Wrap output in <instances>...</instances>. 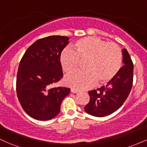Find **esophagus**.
Instances as JSON below:
<instances>
[{"label": "esophagus", "instance_id": "obj_1", "mask_svg": "<svg viewBox=\"0 0 147 147\" xmlns=\"http://www.w3.org/2000/svg\"><path fill=\"white\" fill-rule=\"evenodd\" d=\"M79 91L77 90H76V89H74V88H72L71 89V92H72V93H77Z\"/></svg>", "mask_w": 147, "mask_h": 147}]
</instances>
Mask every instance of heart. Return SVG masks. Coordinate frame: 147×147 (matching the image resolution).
<instances>
[{
    "instance_id": "b5f03b06",
    "label": "heart",
    "mask_w": 147,
    "mask_h": 147,
    "mask_svg": "<svg viewBox=\"0 0 147 147\" xmlns=\"http://www.w3.org/2000/svg\"><path fill=\"white\" fill-rule=\"evenodd\" d=\"M122 60V50L117 44L92 36L79 38L74 43V50L63 49L59 56L61 68L67 73L75 70L80 61H84L85 69L65 78L66 85L78 90L90 88L97 81L100 84L110 82L120 70Z\"/></svg>"
}]
</instances>
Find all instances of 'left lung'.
Returning <instances> with one entry per match:
<instances>
[{"label":"left lung","mask_w":147,"mask_h":147,"mask_svg":"<svg viewBox=\"0 0 147 147\" xmlns=\"http://www.w3.org/2000/svg\"><path fill=\"white\" fill-rule=\"evenodd\" d=\"M124 65L106 86L89 91L90 102L84 108L89 115L95 117L109 115L120 108L127 99L133 85V64L127 50L124 48Z\"/></svg>","instance_id":"obj_1"}]
</instances>
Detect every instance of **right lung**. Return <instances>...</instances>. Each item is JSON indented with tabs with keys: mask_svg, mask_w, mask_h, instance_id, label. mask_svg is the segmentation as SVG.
<instances>
[{
	"mask_svg": "<svg viewBox=\"0 0 147 147\" xmlns=\"http://www.w3.org/2000/svg\"><path fill=\"white\" fill-rule=\"evenodd\" d=\"M65 36H50L30 45L22 57L16 77V92L27 114L38 120H49L60 112L70 89L52 88L63 77L60 54L68 44Z\"/></svg>",
	"mask_w": 147,
	"mask_h": 147,
	"instance_id": "add662e5",
	"label": "right lung"
}]
</instances>
